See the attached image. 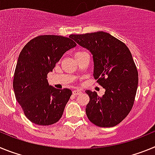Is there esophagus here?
<instances>
[{"mask_svg": "<svg viewBox=\"0 0 155 155\" xmlns=\"http://www.w3.org/2000/svg\"><path fill=\"white\" fill-rule=\"evenodd\" d=\"M81 93V91L80 90H74V91H73L74 95H78V94H80Z\"/></svg>", "mask_w": 155, "mask_h": 155, "instance_id": "obj_1", "label": "esophagus"}]
</instances>
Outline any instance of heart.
<instances>
[{
	"label": "heart",
	"instance_id": "1",
	"mask_svg": "<svg viewBox=\"0 0 155 155\" xmlns=\"http://www.w3.org/2000/svg\"><path fill=\"white\" fill-rule=\"evenodd\" d=\"M83 53H85V52L81 51V50H79V51H77V52H75V53H74V57H78V56L81 55V54H83Z\"/></svg>",
	"mask_w": 155,
	"mask_h": 155
}]
</instances>
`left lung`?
I'll return each mask as SVG.
<instances>
[{"instance_id": "8db88e82", "label": "left lung", "mask_w": 155, "mask_h": 155, "mask_svg": "<svg viewBox=\"0 0 155 155\" xmlns=\"http://www.w3.org/2000/svg\"><path fill=\"white\" fill-rule=\"evenodd\" d=\"M70 37L91 52L94 78L105 89L102 97L86 91L90 98L87 118L98 127H115L132 109L137 89L138 72L130 51L124 42L104 31Z\"/></svg>"}]
</instances>
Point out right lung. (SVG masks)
<instances>
[{
    "mask_svg": "<svg viewBox=\"0 0 155 155\" xmlns=\"http://www.w3.org/2000/svg\"><path fill=\"white\" fill-rule=\"evenodd\" d=\"M71 37L43 35L31 39L19 54L13 88L24 114L33 124L49 126L60 120L72 94L49 85L47 74L64 53L76 46Z\"/></svg>",
    "mask_w": 155,
    "mask_h": 155,
    "instance_id": "obj_1",
    "label": "right lung"
}]
</instances>
